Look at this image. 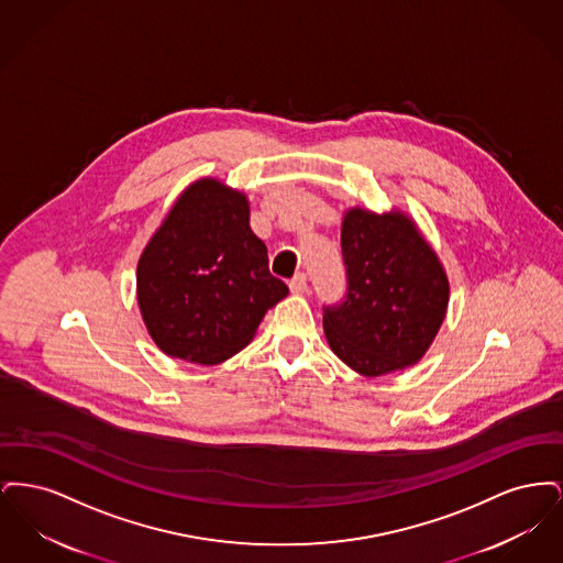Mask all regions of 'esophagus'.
Segmentation results:
<instances>
[{"label":"esophagus","mask_w":563,"mask_h":563,"mask_svg":"<svg viewBox=\"0 0 563 563\" xmlns=\"http://www.w3.org/2000/svg\"><path fill=\"white\" fill-rule=\"evenodd\" d=\"M289 289H291V294L295 295H303L308 291V278H306V274H295L294 278H291V283H289Z\"/></svg>","instance_id":"1"}]
</instances>
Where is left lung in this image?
Wrapping results in <instances>:
<instances>
[{"label":"left lung","mask_w":563,"mask_h":563,"mask_svg":"<svg viewBox=\"0 0 563 563\" xmlns=\"http://www.w3.org/2000/svg\"><path fill=\"white\" fill-rule=\"evenodd\" d=\"M349 289L322 308L331 350L356 374L416 365L445 319L450 280L411 217L350 209L342 221Z\"/></svg>","instance_id":"left-lung-1"}]
</instances>
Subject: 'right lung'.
Returning a JSON list of instances; mask_svg holds the SVG:
<instances>
[{
	"label": "right lung",
	"mask_w": 563,
	"mask_h": 563,
	"mask_svg": "<svg viewBox=\"0 0 563 563\" xmlns=\"http://www.w3.org/2000/svg\"><path fill=\"white\" fill-rule=\"evenodd\" d=\"M287 294L249 225L246 196L211 177L184 189L136 266V303L152 340L198 365L241 352Z\"/></svg>",
	"instance_id": "right-lung-1"
}]
</instances>
